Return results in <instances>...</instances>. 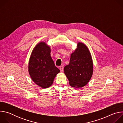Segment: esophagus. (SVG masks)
<instances>
[{"label": "esophagus", "instance_id": "1", "mask_svg": "<svg viewBox=\"0 0 123 123\" xmlns=\"http://www.w3.org/2000/svg\"><path fill=\"white\" fill-rule=\"evenodd\" d=\"M59 69L60 70L61 72H62L63 71V66H60L59 67Z\"/></svg>", "mask_w": 123, "mask_h": 123}]
</instances>
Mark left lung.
<instances>
[{
    "instance_id": "left-lung-1",
    "label": "left lung",
    "mask_w": 123,
    "mask_h": 123,
    "mask_svg": "<svg viewBox=\"0 0 123 123\" xmlns=\"http://www.w3.org/2000/svg\"><path fill=\"white\" fill-rule=\"evenodd\" d=\"M64 71L72 87L80 88L89 83L93 74V65L91 52L85 44L77 43L69 64L64 67Z\"/></svg>"
}]
</instances>
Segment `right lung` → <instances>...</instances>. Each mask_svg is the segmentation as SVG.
Masks as SVG:
<instances>
[{
    "mask_svg": "<svg viewBox=\"0 0 123 123\" xmlns=\"http://www.w3.org/2000/svg\"><path fill=\"white\" fill-rule=\"evenodd\" d=\"M28 71L34 83L46 89L52 85L60 70L50 56V48L40 42L33 48L29 62Z\"/></svg>",
    "mask_w": 123,
    "mask_h": 123,
    "instance_id": "add662e5",
    "label": "right lung"
}]
</instances>
